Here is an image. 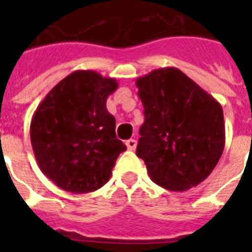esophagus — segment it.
I'll list each match as a JSON object with an SVG mask.
<instances>
[{
  "label": "esophagus",
  "mask_w": 252,
  "mask_h": 252,
  "mask_svg": "<svg viewBox=\"0 0 252 252\" xmlns=\"http://www.w3.org/2000/svg\"><path fill=\"white\" fill-rule=\"evenodd\" d=\"M126 145L129 150H134L136 149V146H137V141L133 140V138H129V140H126Z\"/></svg>",
  "instance_id": "34e87169"
}]
</instances>
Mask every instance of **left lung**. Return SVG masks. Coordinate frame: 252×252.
I'll use <instances>...</instances> for the list:
<instances>
[{
	"label": "left lung",
	"instance_id": "left-lung-1",
	"mask_svg": "<svg viewBox=\"0 0 252 252\" xmlns=\"http://www.w3.org/2000/svg\"><path fill=\"white\" fill-rule=\"evenodd\" d=\"M145 122L137 157L154 183L187 191L205 180L222 156V107L176 68L156 69L136 81Z\"/></svg>",
	"mask_w": 252,
	"mask_h": 252
}]
</instances>
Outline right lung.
Masks as SVG:
<instances>
[{
    "mask_svg": "<svg viewBox=\"0 0 252 252\" xmlns=\"http://www.w3.org/2000/svg\"><path fill=\"white\" fill-rule=\"evenodd\" d=\"M118 86L115 78L77 70L37 106L30 126L31 145L41 172L57 187L87 193L110 180L119 154L126 149L116 138V120L106 107Z\"/></svg>",
    "mask_w": 252,
    "mask_h": 252,
    "instance_id": "obj_1",
    "label": "right lung"
}]
</instances>
